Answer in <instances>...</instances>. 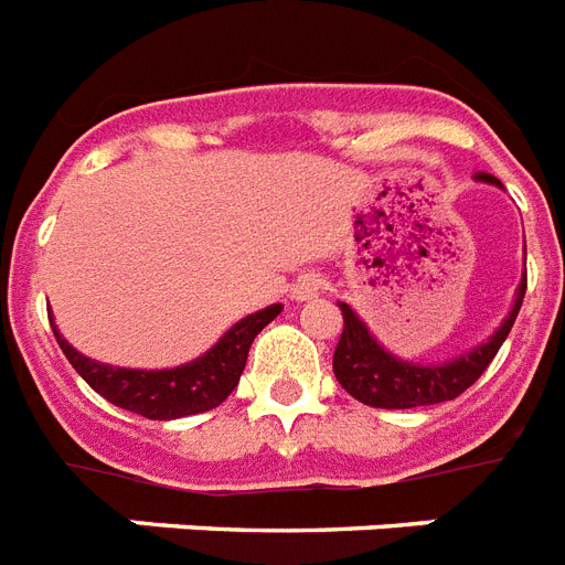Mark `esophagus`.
I'll return each instance as SVG.
<instances>
[{
    "label": "esophagus",
    "mask_w": 565,
    "mask_h": 565,
    "mask_svg": "<svg viewBox=\"0 0 565 565\" xmlns=\"http://www.w3.org/2000/svg\"><path fill=\"white\" fill-rule=\"evenodd\" d=\"M323 277L320 274H315V270H309V274H303V277H297L295 288H291V297H295L297 303L300 300H311V297H318L320 291H323Z\"/></svg>",
    "instance_id": "esophagus-1"
}]
</instances>
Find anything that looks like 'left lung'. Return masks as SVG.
Here are the masks:
<instances>
[{
  "mask_svg": "<svg viewBox=\"0 0 565 565\" xmlns=\"http://www.w3.org/2000/svg\"><path fill=\"white\" fill-rule=\"evenodd\" d=\"M484 183H499L493 174H478ZM527 277L519 282L516 300H513L511 315L495 329V335L487 344L446 361V364H414L396 355L385 353L370 335L367 327L361 323L359 315L347 303L341 306L344 315V329L338 338L335 355H332V370L347 394L355 396L359 403L370 408H419V405H437L446 399L461 396L469 385H476L478 376L490 367L504 338L511 335L513 320L522 309Z\"/></svg>",
  "mask_w": 565,
  "mask_h": 565,
  "instance_id": "1",
  "label": "left lung"
}]
</instances>
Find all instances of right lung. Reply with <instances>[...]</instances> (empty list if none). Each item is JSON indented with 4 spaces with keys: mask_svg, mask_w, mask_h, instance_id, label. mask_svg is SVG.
Wrapping results in <instances>:
<instances>
[{
    "mask_svg": "<svg viewBox=\"0 0 565 565\" xmlns=\"http://www.w3.org/2000/svg\"><path fill=\"white\" fill-rule=\"evenodd\" d=\"M279 311L282 306L277 303L256 311V315H247L212 347L210 353L171 370L110 367V364L81 355L75 347H70V341H63L54 323L52 329L72 367L78 370V376L107 403L142 414L148 419H178L212 411L233 394V387L238 385L242 370H245L254 338L277 318Z\"/></svg>",
    "mask_w": 565,
    "mask_h": 565,
    "instance_id": "obj_1",
    "label": "right lung"
}]
</instances>
